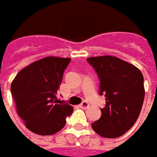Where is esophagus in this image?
Listing matches in <instances>:
<instances>
[{"label":"esophagus","mask_w":157,"mask_h":157,"mask_svg":"<svg viewBox=\"0 0 157 157\" xmlns=\"http://www.w3.org/2000/svg\"><path fill=\"white\" fill-rule=\"evenodd\" d=\"M79 106H80L81 108H85V109H86V108H87L88 106H89V104H88L87 101H86V100H84V101L82 102L81 104L79 105Z\"/></svg>","instance_id":"34e87169"}]
</instances>
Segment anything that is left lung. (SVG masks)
Returning a JSON list of instances; mask_svg holds the SVG:
<instances>
[{"instance_id":"left-lung-1","label":"left lung","mask_w":157,"mask_h":157,"mask_svg":"<svg viewBox=\"0 0 157 157\" xmlns=\"http://www.w3.org/2000/svg\"><path fill=\"white\" fill-rule=\"evenodd\" d=\"M100 79V95L105 105L101 117L92 124L100 136L116 138L123 136L136 123L142 110L145 91L143 76L135 65L111 56L86 59Z\"/></svg>"}]
</instances>
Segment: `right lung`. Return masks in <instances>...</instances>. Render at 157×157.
I'll list each match as a JSON object with an SVG mask.
<instances>
[{"mask_svg":"<svg viewBox=\"0 0 157 157\" xmlns=\"http://www.w3.org/2000/svg\"><path fill=\"white\" fill-rule=\"evenodd\" d=\"M70 62L71 58H42L20 71L11 84L16 113L35 134H56L73 112L71 105L57 100L63 71Z\"/></svg>","mask_w":157,"mask_h":157,"instance_id":"add662e5","label":"right lung"}]
</instances>
